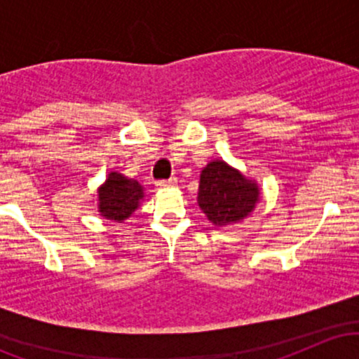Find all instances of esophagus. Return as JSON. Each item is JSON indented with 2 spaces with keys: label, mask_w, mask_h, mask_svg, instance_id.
Instances as JSON below:
<instances>
[{
  "label": "esophagus",
  "mask_w": 359,
  "mask_h": 359,
  "mask_svg": "<svg viewBox=\"0 0 359 359\" xmlns=\"http://www.w3.org/2000/svg\"><path fill=\"white\" fill-rule=\"evenodd\" d=\"M175 185H177V179H175V177H172V179H168V180H158V182H156V187H158V189L175 187Z\"/></svg>",
  "instance_id": "34e87169"
}]
</instances>
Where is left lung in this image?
I'll list each match as a JSON object with an SVG mask.
<instances>
[{"instance_id": "left-lung-1", "label": "left lung", "mask_w": 359, "mask_h": 359, "mask_svg": "<svg viewBox=\"0 0 359 359\" xmlns=\"http://www.w3.org/2000/svg\"><path fill=\"white\" fill-rule=\"evenodd\" d=\"M259 196L257 180L224 160H212L201 172L197 204L214 226L221 228L246 219L262 199Z\"/></svg>"}]
</instances>
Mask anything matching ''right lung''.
I'll return each instance as SVG.
<instances>
[{
  "instance_id": "add662e5",
  "label": "right lung",
  "mask_w": 359,
  "mask_h": 359,
  "mask_svg": "<svg viewBox=\"0 0 359 359\" xmlns=\"http://www.w3.org/2000/svg\"><path fill=\"white\" fill-rule=\"evenodd\" d=\"M145 199V189L138 180L128 179L119 172H109L97 189V211L104 219L123 222Z\"/></svg>"
}]
</instances>
